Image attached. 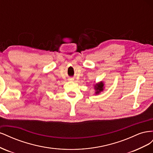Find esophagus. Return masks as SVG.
<instances>
[{
    "instance_id": "34e87169",
    "label": "esophagus",
    "mask_w": 153,
    "mask_h": 153,
    "mask_svg": "<svg viewBox=\"0 0 153 153\" xmlns=\"http://www.w3.org/2000/svg\"><path fill=\"white\" fill-rule=\"evenodd\" d=\"M72 80H73V78H72Z\"/></svg>"
}]
</instances>
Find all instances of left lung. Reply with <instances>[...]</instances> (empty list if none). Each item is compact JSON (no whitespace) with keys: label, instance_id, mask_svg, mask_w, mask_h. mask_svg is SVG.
<instances>
[{"label":"left lung","instance_id":"left-lung-1","mask_svg":"<svg viewBox=\"0 0 153 153\" xmlns=\"http://www.w3.org/2000/svg\"><path fill=\"white\" fill-rule=\"evenodd\" d=\"M103 84L101 82L100 83H99V84H96L95 89L97 91L96 92V94H98L99 92H100L101 91H102L103 90Z\"/></svg>","mask_w":153,"mask_h":153}]
</instances>
